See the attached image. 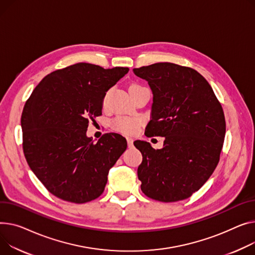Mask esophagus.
<instances>
[{
	"mask_svg": "<svg viewBox=\"0 0 255 255\" xmlns=\"http://www.w3.org/2000/svg\"><path fill=\"white\" fill-rule=\"evenodd\" d=\"M127 144H128V147H132L133 146V138L127 137Z\"/></svg>",
	"mask_w": 255,
	"mask_h": 255,
	"instance_id": "esophagus-1",
	"label": "esophagus"
}]
</instances>
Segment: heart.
Segmentation results:
<instances>
[{
    "label": "heart",
    "instance_id": "b5f03b06",
    "mask_svg": "<svg viewBox=\"0 0 255 255\" xmlns=\"http://www.w3.org/2000/svg\"><path fill=\"white\" fill-rule=\"evenodd\" d=\"M139 88H142L140 85L132 84L129 88V91L134 90V89H139ZM107 98H108V94H106V96L104 98V105H106V103H107ZM141 123H142V120L140 118L117 117L112 122V127L114 130H116L118 132H121V133L127 134V135H132V134H135L137 132Z\"/></svg>",
    "mask_w": 255,
    "mask_h": 255
}]
</instances>
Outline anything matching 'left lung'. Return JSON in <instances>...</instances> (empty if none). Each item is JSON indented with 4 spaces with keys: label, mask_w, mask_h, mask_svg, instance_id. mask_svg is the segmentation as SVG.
<instances>
[{
    "label": "left lung",
    "mask_w": 255,
    "mask_h": 255,
    "mask_svg": "<svg viewBox=\"0 0 255 255\" xmlns=\"http://www.w3.org/2000/svg\"><path fill=\"white\" fill-rule=\"evenodd\" d=\"M133 73L147 81L154 94L144 134L165 138L161 149L134 141L142 155L137 169L141 191L165 203L188 199L219 162L226 134L223 107L206 79L192 67L158 62Z\"/></svg>",
    "instance_id": "8db88e82"
}]
</instances>
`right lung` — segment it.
<instances>
[{"mask_svg": "<svg viewBox=\"0 0 255 255\" xmlns=\"http://www.w3.org/2000/svg\"><path fill=\"white\" fill-rule=\"evenodd\" d=\"M128 71L76 63L47 75L26 100L21 115L24 157L55 197L82 204L104 193L110 168L127 141L106 133L94 143L86 131L101 115L106 92Z\"/></svg>", "mask_w": 255, "mask_h": 255, "instance_id": "obj_1", "label": "right lung"}]
</instances>
